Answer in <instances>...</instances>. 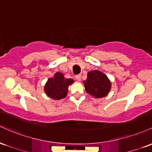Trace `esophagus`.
Listing matches in <instances>:
<instances>
[{
    "mask_svg": "<svg viewBox=\"0 0 152 152\" xmlns=\"http://www.w3.org/2000/svg\"><path fill=\"white\" fill-rule=\"evenodd\" d=\"M75 78L77 81H80L81 80V75L80 74V75H76Z\"/></svg>",
    "mask_w": 152,
    "mask_h": 152,
    "instance_id": "esophagus-1",
    "label": "esophagus"
}]
</instances>
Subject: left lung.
Returning a JSON list of instances; mask_svg holds the SVG:
<instances>
[{
  "mask_svg": "<svg viewBox=\"0 0 152 152\" xmlns=\"http://www.w3.org/2000/svg\"><path fill=\"white\" fill-rule=\"evenodd\" d=\"M87 93L95 98L106 96L111 88V83L108 77L99 70L88 72L86 80L83 81Z\"/></svg>",
  "mask_w": 152,
  "mask_h": 152,
  "instance_id": "8db88e82",
  "label": "left lung"
}]
</instances>
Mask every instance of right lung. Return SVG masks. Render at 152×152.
Returning a JSON list of instances; mask_svg holds the SVG:
<instances>
[{
  "instance_id": "1",
  "label": "right lung",
  "mask_w": 152,
  "mask_h": 152,
  "mask_svg": "<svg viewBox=\"0 0 152 152\" xmlns=\"http://www.w3.org/2000/svg\"><path fill=\"white\" fill-rule=\"evenodd\" d=\"M74 83L72 79L64 77L61 72L54 74L53 77L49 78L44 85V92L49 98L54 100H60L67 96L68 87Z\"/></svg>"
}]
</instances>
